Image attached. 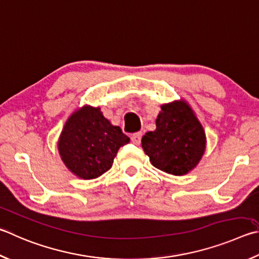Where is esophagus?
<instances>
[{"label": "esophagus", "mask_w": 259, "mask_h": 259, "mask_svg": "<svg viewBox=\"0 0 259 259\" xmlns=\"http://www.w3.org/2000/svg\"><path fill=\"white\" fill-rule=\"evenodd\" d=\"M142 137H143L142 133H136V134H133L130 136L131 142H133L135 145H139L140 143H142Z\"/></svg>", "instance_id": "34e87169"}]
</instances>
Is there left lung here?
I'll list each match as a JSON object with an SVG mask.
<instances>
[{"mask_svg": "<svg viewBox=\"0 0 259 259\" xmlns=\"http://www.w3.org/2000/svg\"><path fill=\"white\" fill-rule=\"evenodd\" d=\"M161 109L156 130L144 136L142 146L155 167L173 176H183L203 156L204 129L185 102L164 104Z\"/></svg>", "mask_w": 259, "mask_h": 259, "instance_id": "1", "label": "left lung"}]
</instances>
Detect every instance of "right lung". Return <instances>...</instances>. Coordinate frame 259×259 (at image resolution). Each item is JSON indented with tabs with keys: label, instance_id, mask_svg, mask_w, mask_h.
<instances>
[{
	"label": "right lung",
	"instance_id": "add662e5",
	"mask_svg": "<svg viewBox=\"0 0 259 259\" xmlns=\"http://www.w3.org/2000/svg\"><path fill=\"white\" fill-rule=\"evenodd\" d=\"M129 137L112 125L100 109L84 106L69 117L59 140V152L70 171L95 179L109 171L121 146Z\"/></svg>",
	"mask_w": 259,
	"mask_h": 259
}]
</instances>
